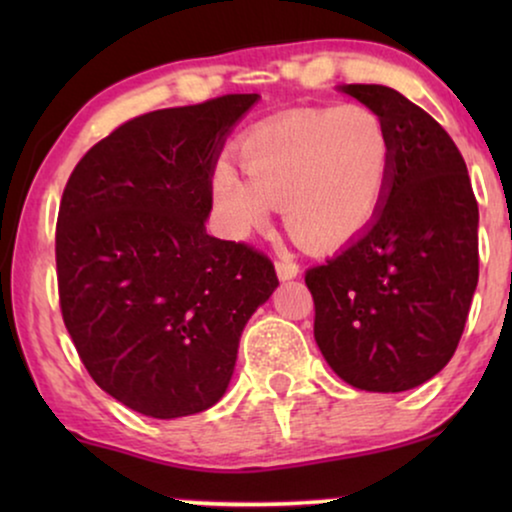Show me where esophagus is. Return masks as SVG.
<instances>
[{"instance_id":"1","label":"esophagus","mask_w":512,"mask_h":512,"mask_svg":"<svg viewBox=\"0 0 512 512\" xmlns=\"http://www.w3.org/2000/svg\"><path fill=\"white\" fill-rule=\"evenodd\" d=\"M275 270H277V277L282 279V282H286V279L298 277V272H300L298 263L289 261V258H279V261L275 263Z\"/></svg>"}]
</instances>
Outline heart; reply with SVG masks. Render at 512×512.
Segmentation results:
<instances>
[{
    "label": "heart",
    "mask_w": 512,
    "mask_h": 512,
    "mask_svg": "<svg viewBox=\"0 0 512 512\" xmlns=\"http://www.w3.org/2000/svg\"><path fill=\"white\" fill-rule=\"evenodd\" d=\"M394 144L384 118L363 104L300 109L251 132L242 144L247 179L219 165L216 212L230 235L265 228L284 207L286 230L314 251L352 242L380 212Z\"/></svg>",
    "instance_id": "1"
}]
</instances>
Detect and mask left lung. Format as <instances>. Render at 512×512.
Masks as SVG:
<instances>
[{
	"label": "left lung",
	"mask_w": 512,
	"mask_h": 512,
	"mask_svg": "<svg viewBox=\"0 0 512 512\" xmlns=\"http://www.w3.org/2000/svg\"><path fill=\"white\" fill-rule=\"evenodd\" d=\"M387 123L394 158L373 223L305 272L314 340L347 384L396 394L447 366L478 286V200L457 144L398 90L340 86Z\"/></svg>",
	"instance_id": "8db88e82"
}]
</instances>
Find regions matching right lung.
<instances>
[{
  "label": "right lung",
  "mask_w": 512,
  "mask_h": 512,
  "mask_svg": "<svg viewBox=\"0 0 512 512\" xmlns=\"http://www.w3.org/2000/svg\"><path fill=\"white\" fill-rule=\"evenodd\" d=\"M258 100L223 95L118 125L74 167L55 228L62 319L97 387L174 419L226 394L275 265L207 235L223 139Z\"/></svg>",
  "instance_id": "1"
}]
</instances>
